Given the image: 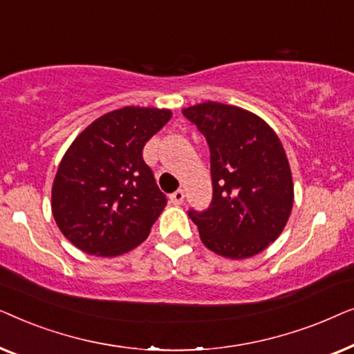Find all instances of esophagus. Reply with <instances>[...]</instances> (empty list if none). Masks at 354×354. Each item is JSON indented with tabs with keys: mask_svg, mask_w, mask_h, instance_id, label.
Masks as SVG:
<instances>
[{
	"mask_svg": "<svg viewBox=\"0 0 354 354\" xmlns=\"http://www.w3.org/2000/svg\"><path fill=\"white\" fill-rule=\"evenodd\" d=\"M169 198H171V203H172V205H182V203H183V198H185V193H183V190H177V192H174L172 193V195L171 196H169Z\"/></svg>",
	"mask_w": 354,
	"mask_h": 354,
	"instance_id": "obj_1",
	"label": "esophagus"
}]
</instances>
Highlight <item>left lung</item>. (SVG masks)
Segmentation results:
<instances>
[{
	"label": "left lung",
	"mask_w": 354,
	"mask_h": 354,
	"mask_svg": "<svg viewBox=\"0 0 354 354\" xmlns=\"http://www.w3.org/2000/svg\"><path fill=\"white\" fill-rule=\"evenodd\" d=\"M211 151L212 201L190 211L207 250L229 259L259 254L279 239L293 207V178L274 129L251 111L205 101L182 109Z\"/></svg>",
	"instance_id": "left-lung-1"
}]
</instances>
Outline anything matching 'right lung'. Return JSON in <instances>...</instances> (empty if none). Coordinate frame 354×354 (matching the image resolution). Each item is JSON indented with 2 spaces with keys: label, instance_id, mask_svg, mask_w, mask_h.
<instances>
[{
  "label": "right lung",
  "instance_id": "1",
  "mask_svg": "<svg viewBox=\"0 0 354 354\" xmlns=\"http://www.w3.org/2000/svg\"><path fill=\"white\" fill-rule=\"evenodd\" d=\"M171 118V109L125 106L77 135L51 188L53 217L72 245L114 258L147 240L167 200L143 147Z\"/></svg>",
  "mask_w": 354,
  "mask_h": 354
}]
</instances>
